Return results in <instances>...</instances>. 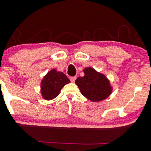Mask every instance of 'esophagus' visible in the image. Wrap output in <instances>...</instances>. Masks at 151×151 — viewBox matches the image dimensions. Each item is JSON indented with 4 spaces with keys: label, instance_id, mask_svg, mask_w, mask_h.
<instances>
[{
    "label": "esophagus",
    "instance_id": "1",
    "mask_svg": "<svg viewBox=\"0 0 151 151\" xmlns=\"http://www.w3.org/2000/svg\"><path fill=\"white\" fill-rule=\"evenodd\" d=\"M76 78V76H72V77H70V81L72 82V83H74V82L75 81Z\"/></svg>",
    "mask_w": 151,
    "mask_h": 151
}]
</instances>
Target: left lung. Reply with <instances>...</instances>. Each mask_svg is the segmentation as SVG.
<instances>
[{
	"instance_id": "obj_1",
	"label": "left lung",
	"mask_w": 151,
	"mask_h": 151,
	"mask_svg": "<svg viewBox=\"0 0 151 151\" xmlns=\"http://www.w3.org/2000/svg\"><path fill=\"white\" fill-rule=\"evenodd\" d=\"M83 71L85 76H79L75 81L82 94L93 102L107 98L111 93V87L105 76L91 67L86 68Z\"/></svg>"
}]
</instances>
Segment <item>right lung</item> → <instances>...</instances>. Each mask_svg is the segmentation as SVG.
I'll return each instance as SVG.
<instances>
[{
    "label": "right lung",
    "instance_id": "right-lung-1",
    "mask_svg": "<svg viewBox=\"0 0 151 151\" xmlns=\"http://www.w3.org/2000/svg\"><path fill=\"white\" fill-rule=\"evenodd\" d=\"M70 80L62 72L52 69L48 72L41 82V93L46 100L57 97L64 86L70 83Z\"/></svg>",
    "mask_w": 151,
    "mask_h": 151
}]
</instances>
